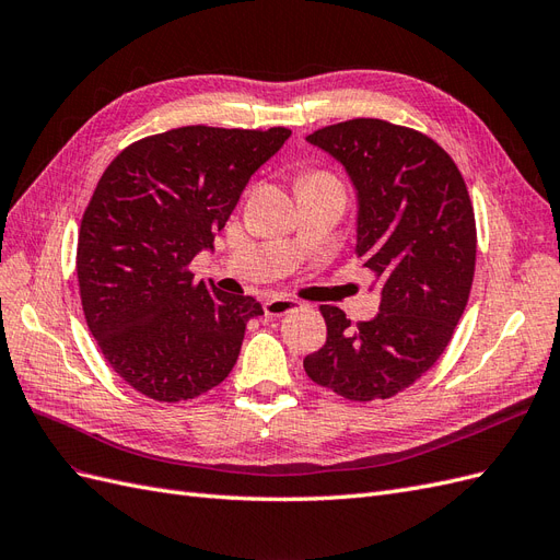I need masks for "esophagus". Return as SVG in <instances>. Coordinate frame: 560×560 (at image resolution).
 <instances>
[{"label":"esophagus","instance_id":"esophagus-1","mask_svg":"<svg viewBox=\"0 0 560 560\" xmlns=\"http://www.w3.org/2000/svg\"><path fill=\"white\" fill-rule=\"evenodd\" d=\"M298 307H302V302H298L293 298H279V295H275V298L265 300V314L267 316H283V314H289V312H293Z\"/></svg>","mask_w":560,"mask_h":560}]
</instances>
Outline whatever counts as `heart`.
Listing matches in <instances>:
<instances>
[{
    "instance_id": "1",
    "label": "heart",
    "mask_w": 560,
    "mask_h": 560,
    "mask_svg": "<svg viewBox=\"0 0 560 560\" xmlns=\"http://www.w3.org/2000/svg\"><path fill=\"white\" fill-rule=\"evenodd\" d=\"M310 178H330V175H326V173H312ZM310 178H307V180H310Z\"/></svg>"
}]
</instances>
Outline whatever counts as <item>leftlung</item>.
Here are the masks:
<instances>
[{"label": "left lung", "mask_w": 560, "mask_h": 560, "mask_svg": "<svg viewBox=\"0 0 560 560\" xmlns=\"http://www.w3.org/2000/svg\"><path fill=\"white\" fill-rule=\"evenodd\" d=\"M347 168L359 197L357 255L382 285L380 312L351 324L322 305L328 338L305 373L349 401L392 398L448 347L476 267L465 178L436 140L385 119H349L307 136Z\"/></svg>", "instance_id": "1"}]
</instances>
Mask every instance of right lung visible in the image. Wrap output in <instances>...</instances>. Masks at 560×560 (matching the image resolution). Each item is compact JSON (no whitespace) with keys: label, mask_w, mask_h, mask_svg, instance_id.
Returning a JSON list of instances; mask_svg holds the SVG:
<instances>
[{"label":"right lung","mask_w":560,"mask_h":560,"mask_svg":"<svg viewBox=\"0 0 560 560\" xmlns=\"http://www.w3.org/2000/svg\"><path fill=\"white\" fill-rule=\"evenodd\" d=\"M289 136L183 126L131 142L101 175L79 228V295L103 357L136 392L178 404L234 369L260 302L195 281L189 262Z\"/></svg>","instance_id":"add662e5"}]
</instances>
